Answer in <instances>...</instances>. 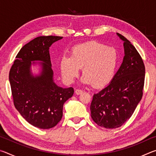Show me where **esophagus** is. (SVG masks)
Segmentation results:
<instances>
[{"mask_svg":"<svg viewBox=\"0 0 156 156\" xmlns=\"http://www.w3.org/2000/svg\"><path fill=\"white\" fill-rule=\"evenodd\" d=\"M83 91L81 90V89H76V91H75L76 94H77V95H80L83 93Z\"/></svg>","mask_w":156,"mask_h":156,"instance_id":"34e87169","label":"esophagus"}]
</instances>
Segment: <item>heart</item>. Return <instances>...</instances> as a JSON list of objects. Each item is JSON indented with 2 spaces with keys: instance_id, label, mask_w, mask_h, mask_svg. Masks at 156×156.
I'll return each instance as SVG.
<instances>
[{
  "instance_id": "obj_1",
  "label": "heart",
  "mask_w": 156,
  "mask_h": 156,
  "mask_svg": "<svg viewBox=\"0 0 156 156\" xmlns=\"http://www.w3.org/2000/svg\"><path fill=\"white\" fill-rule=\"evenodd\" d=\"M118 60L119 56L115 48L90 41L73 47L72 56L64 55L61 57L60 72L64 80L72 83L82 68V83L101 87L113 77Z\"/></svg>"
}]
</instances>
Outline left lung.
I'll return each instance as SVG.
<instances>
[{
	"mask_svg": "<svg viewBox=\"0 0 156 156\" xmlns=\"http://www.w3.org/2000/svg\"><path fill=\"white\" fill-rule=\"evenodd\" d=\"M124 41L125 56L111 83L94 94L91 116L98 125L115 129L126 122L135 111L143 94L145 67L140 55L130 41L117 33Z\"/></svg>",
	"mask_w": 156,
	"mask_h": 156,
	"instance_id": "8db88e82",
	"label": "left lung"
}]
</instances>
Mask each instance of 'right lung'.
I'll return each mask as SVG.
<instances>
[{"mask_svg":"<svg viewBox=\"0 0 156 156\" xmlns=\"http://www.w3.org/2000/svg\"><path fill=\"white\" fill-rule=\"evenodd\" d=\"M61 36H39L25 44L18 53L9 71L14 104L20 115L36 127H54L62 117L63 105L72 98V87L62 88L54 82L49 49ZM32 61H41V72L34 76ZM33 62L32 64H35Z\"/></svg>","mask_w":156,"mask_h":156,"instance_id":"add662e5","label":"right lung"}]
</instances>
